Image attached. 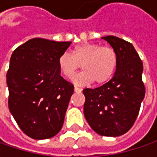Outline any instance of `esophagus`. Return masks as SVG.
I'll return each mask as SVG.
<instances>
[{
	"label": "esophagus",
	"mask_w": 157,
	"mask_h": 157,
	"mask_svg": "<svg viewBox=\"0 0 157 157\" xmlns=\"http://www.w3.org/2000/svg\"><path fill=\"white\" fill-rule=\"evenodd\" d=\"M74 91H75V93H80L81 92V89L78 87V86H74Z\"/></svg>",
	"instance_id": "esophagus-1"
}]
</instances>
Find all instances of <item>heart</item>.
<instances>
[{
  "label": "heart",
  "instance_id": "obj_1",
  "mask_svg": "<svg viewBox=\"0 0 157 157\" xmlns=\"http://www.w3.org/2000/svg\"><path fill=\"white\" fill-rule=\"evenodd\" d=\"M115 51L108 46L85 43L63 53L57 58V66L66 78L71 79L81 65L84 70L75 78L77 84H103L111 78L117 66Z\"/></svg>",
  "mask_w": 157,
  "mask_h": 157
}]
</instances>
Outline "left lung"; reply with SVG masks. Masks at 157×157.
<instances>
[{"label":"left lung","instance_id":"1","mask_svg":"<svg viewBox=\"0 0 157 157\" xmlns=\"http://www.w3.org/2000/svg\"><path fill=\"white\" fill-rule=\"evenodd\" d=\"M101 38L116 52L117 66L107 83L83 90L84 114L97 134L116 137L127 133L138 116L145 96L143 64L132 44L113 36Z\"/></svg>","mask_w":157,"mask_h":157}]
</instances>
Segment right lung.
Instances as JSON below:
<instances>
[{
	"instance_id": "obj_1",
	"label": "right lung",
	"mask_w": 157,
	"mask_h": 157,
	"mask_svg": "<svg viewBox=\"0 0 157 157\" xmlns=\"http://www.w3.org/2000/svg\"><path fill=\"white\" fill-rule=\"evenodd\" d=\"M71 44L33 38L16 48L10 57L9 111L30 138H52L63 127L74 86L60 76L57 58Z\"/></svg>"
}]
</instances>
